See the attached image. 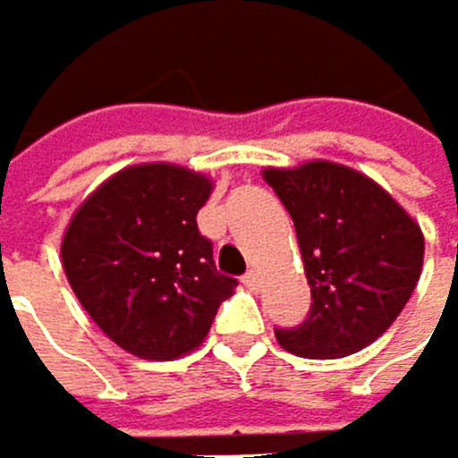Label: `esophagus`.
Returning <instances> with one entry per match:
<instances>
[{
  "label": "esophagus",
  "instance_id": "esophagus-1",
  "mask_svg": "<svg viewBox=\"0 0 458 458\" xmlns=\"http://www.w3.org/2000/svg\"><path fill=\"white\" fill-rule=\"evenodd\" d=\"M244 286H247V289H259V286H261V275H259L256 269H250V272L244 275Z\"/></svg>",
  "mask_w": 458,
  "mask_h": 458
}]
</instances>
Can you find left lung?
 I'll list each match as a JSON object with an SVG mask.
<instances>
[{
    "instance_id": "8db88e82",
    "label": "left lung",
    "mask_w": 458,
    "mask_h": 458,
    "mask_svg": "<svg viewBox=\"0 0 458 458\" xmlns=\"http://www.w3.org/2000/svg\"><path fill=\"white\" fill-rule=\"evenodd\" d=\"M261 174L294 222L311 286L309 319L275 339L303 359L359 353L409 303L423 272V231L384 186L344 164L306 161Z\"/></svg>"
}]
</instances>
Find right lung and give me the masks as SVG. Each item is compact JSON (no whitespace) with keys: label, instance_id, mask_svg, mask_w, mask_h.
I'll list each match as a JSON object with an SVG mask.
<instances>
[{"label":"right lung","instance_id":"1","mask_svg":"<svg viewBox=\"0 0 458 458\" xmlns=\"http://www.w3.org/2000/svg\"><path fill=\"white\" fill-rule=\"evenodd\" d=\"M211 191L214 180L189 166L136 164L99 183L66 225V281L130 356L169 361L194 351L236 289L197 231Z\"/></svg>","mask_w":458,"mask_h":458}]
</instances>
